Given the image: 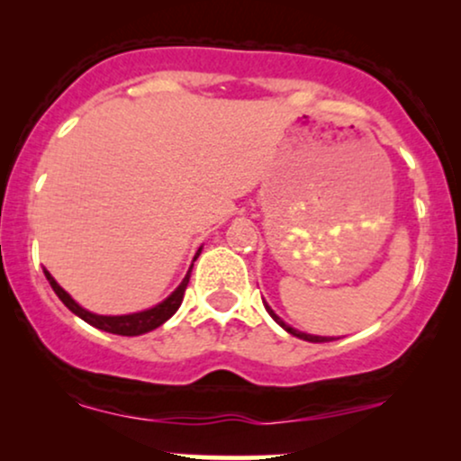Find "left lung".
I'll list each match as a JSON object with an SVG mask.
<instances>
[{
    "label": "left lung",
    "instance_id": "obj_1",
    "mask_svg": "<svg viewBox=\"0 0 461 461\" xmlns=\"http://www.w3.org/2000/svg\"><path fill=\"white\" fill-rule=\"evenodd\" d=\"M267 312H268V314H271V316H273V321H275V322H277V325H282L285 331H288V333H293V336H297V338H301V340H308V342H330V340H333V338H327V336H312V333H303V331H297V330H294V327L285 325V322H284L282 319H279V316H277V314H275V312H273L271 308H268V305H267Z\"/></svg>",
    "mask_w": 461,
    "mask_h": 461
}]
</instances>
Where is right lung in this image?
<instances>
[{"label":"right lung","instance_id":"add662e5","mask_svg":"<svg viewBox=\"0 0 461 461\" xmlns=\"http://www.w3.org/2000/svg\"><path fill=\"white\" fill-rule=\"evenodd\" d=\"M199 253H201V249L197 251V256H199ZM197 256H194V258H197ZM190 271H193V267H190ZM190 271L186 273V277H184V282L179 284L177 288L173 290V293L162 301V303H158L156 308L145 310V312H136V314H125V316L93 314V312L84 310L82 305H77L76 301L68 297L65 290L58 285L56 279L51 277V275L47 271H45V277H47V282H50L51 288H54L58 299H60L62 303H65L67 308L73 312V314L79 316L82 321H86L88 325L97 327V330H104L108 333H116V336H140V333H147V331L156 330V327H160L162 322H167L173 314H176L179 305H182L184 293H186V285L190 282Z\"/></svg>","mask_w":461,"mask_h":461}]
</instances>
